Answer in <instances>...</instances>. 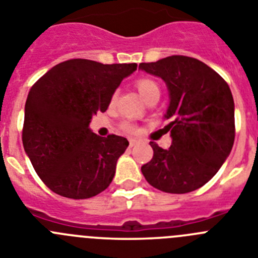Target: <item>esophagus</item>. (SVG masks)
Segmentation results:
<instances>
[{
  "label": "esophagus",
  "instance_id": "34e87169",
  "mask_svg": "<svg viewBox=\"0 0 258 258\" xmlns=\"http://www.w3.org/2000/svg\"><path fill=\"white\" fill-rule=\"evenodd\" d=\"M137 145V140H129V146L131 147H134Z\"/></svg>",
  "mask_w": 258,
  "mask_h": 258
}]
</instances>
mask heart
I'll use <instances>...</instances> for the list:
<instances>
[{
  "mask_svg": "<svg viewBox=\"0 0 258 258\" xmlns=\"http://www.w3.org/2000/svg\"><path fill=\"white\" fill-rule=\"evenodd\" d=\"M136 88L137 90H138V93L141 94V97H142L146 102H149L152 98L160 97V86H159V84H157L155 80L149 79V77H142V79L137 80ZM115 101L116 93H113L112 97H111V102L113 103ZM121 127L125 132H129V133H134V132H136V125H133L129 121L122 122Z\"/></svg>",
  "mask_w": 258,
  "mask_h": 258,
  "instance_id": "b5f03b06",
  "label": "heart"
}]
</instances>
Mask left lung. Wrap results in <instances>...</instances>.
Returning a JSON list of instances; mask_svg holds the SVG:
<instances>
[{"instance_id":"8db88e82","label":"left lung","mask_w":258,"mask_h":258,"mask_svg":"<svg viewBox=\"0 0 258 258\" xmlns=\"http://www.w3.org/2000/svg\"><path fill=\"white\" fill-rule=\"evenodd\" d=\"M140 68L166 83L170 102L164 132L172 137L168 150L150 142L154 156L141 170L146 181L164 192L198 190L213 178L234 145L231 90L216 71L190 56H166L141 63Z\"/></svg>"}]
</instances>
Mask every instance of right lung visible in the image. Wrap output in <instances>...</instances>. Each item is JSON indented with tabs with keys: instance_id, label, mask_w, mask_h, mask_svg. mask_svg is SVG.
<instances>
[{
	"instance_id": "1",
	"label": "right lung",
	"mask_w": 258,
	"mask_h": 258,
	"mask_svg": "<svg viewBox=\"0 0 258 258\" xmlns=\"http://www.w3.org/2000/svg\"><path fill=\"white\" fill-rule=\"evenodd\" d=\"M136 70V63L70 59L54 66L32 86L23 146L50 190L70 199H88L112 182L117 159L129 142L115 134L97 136L89 122L108 108L122 79Z\"/></svg>"
}]
</instances>
